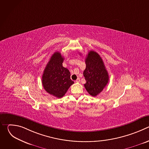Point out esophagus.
Masks as SVG:
<instances>
[{
  "mask_svg": "<svg viewBox=\"0 0 149 149\" xmlns=\"http://www.w3.org/2000/svg\"><path fill=\"white\" fill-rule=\"evenodd\" d=\"M79 81H80V79H79V78H78L75 80V82H79Z\"/></svg>",
  "mask_w": 149,
  "mask_h": 149,
  "instance_id": "34e87169",
  "label": "esophagus"
}]
</instances>
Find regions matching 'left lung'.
Returning a JSON list of instances; mask_svg holds the SVG:
<instances>
[{"label":"left lung","instance_id":"8db88e82","mask_svg":"<svg viewBox=\"0 0 149 149\" xmlns=\"http://www.w3.org/2000/svg\"><path fill=\"white\" fill-rule=\"evenodd\" d=\"M85 62L86 68L83 75L86 83L84 84V87L91 95L96 97L109 82L108 72L100 55L94 51H89Z\"/></svg>","mask_w":149,"mask_h":149}]
</instances>
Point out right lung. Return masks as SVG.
I'll use <instances>...</instances> for the list:
<instances>
[{"label":"right lung","instance_id":"obj_1","mask_svg":"<svg viewBox=\"0 0 149 149\" xmlns=\"http://www.w3.org/2000/svg\"><path fill=\"white\" fill-rule=\"evenodd\" d=\"M63 57L55 52L44 70L42 83L45 90L56 98H62L74 82L70 78V72L62 66Z\"/></svg>","mask_w":149,"mask_h":149}]
</instances>
